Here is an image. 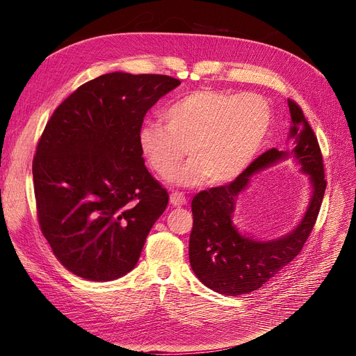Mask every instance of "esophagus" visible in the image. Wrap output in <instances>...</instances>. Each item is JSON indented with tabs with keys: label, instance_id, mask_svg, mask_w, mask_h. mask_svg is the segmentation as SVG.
I'll return each instance as SVG.
<instances>
[{
	"label": "esophagus",
	"instance_id": "esophagus-1",
	"mask_svg": "<svg viewBox=\"0 0 356 356\" xmlns=\"http://www.w3.org/2000/svg\"><path fill=\"white\" fill-rule=\"evenodd\" d=\"M170 202H172V204H175V207H183V204L188 203L186 196L181 192H173L170 195Z\"/></svg>",
	"mask_w": 356,
	"mask_h": 356
}]
</instances>
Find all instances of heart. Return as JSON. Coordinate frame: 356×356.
Returning a JSON list of instances; mask_svg holds the SVG:
<instances>
[{
    "label": "heart",
    "mask_w": 356,
    "mask_h": 356,
    "mask_svg": "<svg viewBox=\"0 0 356 356\" xmlns=\"http://www.w3.org/2000/svg\"><path fill=\"white\" fill-rule=\"evenodd\" d=\"M164 127L148 124L138 136L141 153L163 179L184 186L228 183L247 170L273 122L270 104L257 95L200 89L175 101L163 114Z\"/></svg>",
    "instance_id": "heart-1"
}]
</instances>
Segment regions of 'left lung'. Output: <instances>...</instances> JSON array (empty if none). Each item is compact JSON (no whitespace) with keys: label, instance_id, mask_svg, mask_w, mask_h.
Returning a JSON list of instances; mask_svg holds the SVG:
<instances>
[{"label":"left lung","instance_id":"left-lung-1","mask_svg":"<svg viewBox=\"0 0 356 356\" xmlns=\"http://www.w3.org/2000/svg\"><path fill=\"white\" fill-rule=\"evenodd\" d=\"M287 104L291 115L290 138L294 140L291 152L270 148L234 181L202 191L192 200L191 266L200 282L216 293L241 296L266 284L302 251L319 215L326 189L321 147L302 108L293 99H287ZM290 155L309 175L314 188L304 219L293 233L278 240L257 241L239 234L232 222L238 193L254 172Z\"/></svg>","mask_w":356,"mask_h":356}]
</instances>
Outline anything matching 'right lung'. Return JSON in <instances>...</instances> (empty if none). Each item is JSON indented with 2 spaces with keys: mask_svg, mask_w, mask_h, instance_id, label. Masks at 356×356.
<instances>
[{
  "mask_svg": "<svg viewBox=\"0 0 356 356\" xmlns=\"http://www.w3.org/2000/svg\"><path fill=\"white\" fill-rule=\"evenodd\" d=\"M179 85L167 74L106 73L70 93L47 121L33 159L37 219L74 275L111 282L136 267L168 203L138 136L147 111Z\"/></svg>",
  "mask_w": 356,
  "mask_h": 356,
  "instance_id": "add662e5",
  "label": "right lung"
}]
</instances>
